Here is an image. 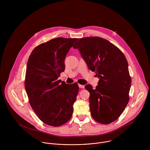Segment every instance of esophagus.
I'll use <instances>...</instances> for the list:
<instances>
[{
    "mask_svg": "<svg viewBox=\"0 0 150 150\" xmlns=\"http://www.w3.org/2000/svg\"><path fill=\"white\" fill-rule=\"evenodd\" d=\"M78 86L80 88H85V86L83 85H81V84H78Z\"/></svg>",
    "mask_w": 150,
    "mask_h": 150,
    "instance_id": "obj_1",
    "label": "esophagus"
}]
</instances>
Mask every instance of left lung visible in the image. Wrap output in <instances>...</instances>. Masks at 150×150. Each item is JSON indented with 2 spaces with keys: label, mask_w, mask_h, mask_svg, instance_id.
Instances as JSON below:
<instances>
[{
  "label": "left lung",
  "mask_w": 150,
  "mask_h": 150,
  "mask_svg": "<svg viewBox=\"0 0 150 150\" xmlns=\"http://www.w3.org/2000/svg\"><path fill=\"white\" fill-rule=\"evenodd\" d=\"M73 47L79 50L88 68L100 78L96 89L90 84L85 86L90 93L92 117L101 124L114 122L129 100L131 78L124 54L112 42L99 37L80 38Z\"/></svg>",
  "instance_id": "8db88e82"
}]
</instances>
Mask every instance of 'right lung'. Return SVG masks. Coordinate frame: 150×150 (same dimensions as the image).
<instances>
[{
  "label": "right lung",
  "instance_id": "1",
  "mask_svg": "<svg viewBox=\"0 0 150 150\" xmlns=\"http://www.w3.org/2000/svg\"><path fill=\"white\" fill-rule=\"evenodd\" d=\"M77 40H50L35 47L28 60L25 88L29 103L38 117L50 126L65 124L72 115L78 85L67 84L58 78L65 71V57Z\"/></svg>",
  "mask_w": 150,
  "mask_h": 150
}]
</instances>
